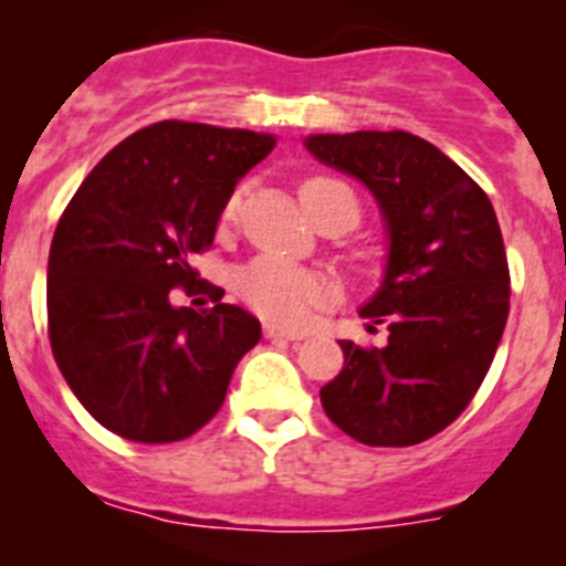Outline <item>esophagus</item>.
<instances>
[{"label":"esophagus","mask_w":566,"mask_h":566,"mask_svg":"<svg viewBox=\"0 0 566 566\" xmlns=\"http://www.w3.org/2000/svg\"><path fill=\"white\" fill-rule=\"evenodd\" d=\"M265 336L268 339H290V342L304 339V334H301V331L282 328V325H276V323H265Z\"/></svg>","instance_id":"obj_1"}]
</instances>
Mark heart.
Returning a JSON list of instances; mask_svg holds the SVG:
<instances>
[{
	"label": "heart",
	"mask_w": 566,
	"mask_h": 566,
	"mask_svg": "<svg viewBox=\"0 0 566 566\" xmlns=\"http://www.w3.org/2000/svg\"><path fill=\"white\" fill-rule=\"evenodd\" d=\"M328 182L336 180L315 177V180H306L304 188L328 186ZM238 208H241V193H232L224 208V219H235ZM238 293L256 315L273 319V323L301 325L319 304L328 301L331 290L323 276L306 271V268L279 260V256H256L238 276Z\"/></svg>",
	"instance_id": "heart-1"
}]
</instances>
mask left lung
<instances>
[{
  "label": "left lung",
  "mask_w": 566,
  "mask_h": 566,
  "mask_svg": "<svg viewBox=\"0 0 566 566\" xmlns=\"http://www.w3.org/2000/svg\"><path fill=\"white\" fill-rule=\"evenodd\" d=\"M304 147L367 186L389 235L384 282L358 310L389 342H339L345 364L319 402L367 447H413L458 419L493 364L510 315L499 219L452 158L405 130L312 134Z\"/></svg>",
  "instance_id": "1"
}]
</instances>
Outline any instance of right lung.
Masks as SVG:
<instances>
[{"instance_id":"right-lung-1","label":"right lung","mask_w":566,"mask_h":566,"mask_svg":"<svg viewBox=\"0 0 566 566\" xmlns=\"http://www.w3.org/2000/svg\"><path fill=\"white\" fill-rule=\"evenodd\" d=\"M273 134L205 123L147 125L98 161L56 224L49 251V339L78 402L139 443L193 436L219 413L260 319L221 304L175 306L197 290L193 254L216 238L238 180Z\"/></svg>"}]
</instances>
